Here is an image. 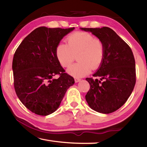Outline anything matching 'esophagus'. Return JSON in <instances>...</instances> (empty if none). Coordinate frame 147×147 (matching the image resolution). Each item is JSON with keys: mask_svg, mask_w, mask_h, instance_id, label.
<instances>
[{"mask_svg": "<svg viewBox=\"0 0 147 147\" xmlns=\"http://www.w3.org/2000/svg\"><path fill=\"white\" fill-rule=\"evenodd\" d=\"M74 81H75L76 83H77V82H78L80 81V79L78 78H74Z\"/></svg>", "mask_w": 147, "mask_h": 147, "instance_id": "1", "label": "esophagus"}]
</instances>
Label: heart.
I'll list each match as a JSON object with an SVG mask.
<instances>
[{
	"label": "heart",
	"instance_id": "obj_1",
	"mask_svg": "<svg viewBox=\"0 0 147 147\" xmlns=\"http://www.w3.org/2000/svg\"><path fill=\"white\" fill-rule=\"evenodd\" d=\"M67 45L59 43L56 49L57 59L63 67L67 68L76 59L79 62L68 69V73L76 78L86 76L91 69L101 66L105 56V46L100 39L85 32L71 34L67 38Z\"/></svg>",
	"mask_w": 147,
	"mask_h": 147
}]
</instances>
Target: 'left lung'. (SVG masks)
<instances>
[{
    "instance_id": "obj_1",
    "label": "left lung",
    "mask_w": 147,
    "mask_h": 147,
    "mask_svg": "<svg viewBox=\"0 0 147 147\" xmlns=\"http://www.w3.org/2000/svg\"><path fill=\"white\" fill-rule=\"evenodd\" d=\"M91 32L103 41L105 56L93 76L86 78L90 85L86 95L91 108L102 113H113L123 106L132 92L136 82L135 59L130 47L112 29L81 28Z\"/></svg>"
}]
</instances>
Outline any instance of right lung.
Instances as JSON below:
<instances>
[{"instance_id": "obj_1", "label": "right lung", "mask_w": 147, "mask_h": 147, "mask_svg": "<svg viewBox=\"0 0 147 147\" xmlns=\"http://www.w3.org/2000/svg\"><path fill=\"white\" fill-rule=\"evenodd\" d=\"M74 28L39 27L23 39L15 52L12 63L15 91L24 106L37 115L54 112L74 83L56 55L59 41ZM56 74L59 78L53 79Z\"/></svg>"}]
</instances>
